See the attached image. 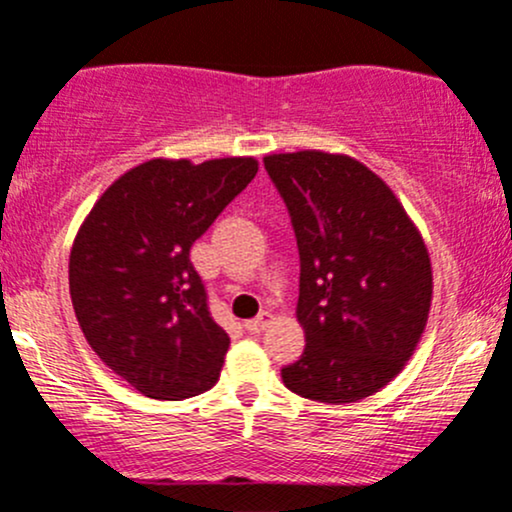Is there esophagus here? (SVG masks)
<instances>
[{
    "instance_id": "1",
    "label": "esophagus",
    "mask_w": 512,
    "mask_h": 512,
    "mask_svg": "<svg viewBox=\"0 0 512 512\" xmlns=\"http://www.w3.org/2000/svg\"><path fill=\"white\" fill-rule=\"evenodd\" d=\"M269 323H272V313H269V311H262L260 316H257V318L247 320V323H245V330H247V333H262V330H265Z\"/></svg>"
}]
</instances>
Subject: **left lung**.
I'll return each instance as SVG.
<instances>
[{"label":"left lung","instance_id":"1","mask_svg":"<svg viewBox=\"0 0 512 512\" xmlns=\"http://www.w3.org/2000/svg\"><path fill=\"white\" fill-rule=\"evenodd\" d=\"M299 245L306 347L282 369L286 389L357 403L403 369L432 301L423 235L396 194L355 157L301 150L265 157Z\"/></svg>","mask_w":512,"mask_h":512}]
</instances>
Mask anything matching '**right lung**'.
Here are the masks:
<instances>
[{
    "mask_svg": "<svg viewBox=\"0 0 512 512\" xmlns=\"http://www.w3.org/2000/svg\"><path fill=\"white\" fill-rule=\"evenodd\" d=\"M255 174V157H155L121 174L77 230V323L101 362L143 396L182 401L218 381L230 338L211 318L189 250Z\"/></svg>",
    "mask_w": 512,
    "mask_h": 512,
    "instance_id": "obj_1",
    "label": "right lung"
}]
</instances>
